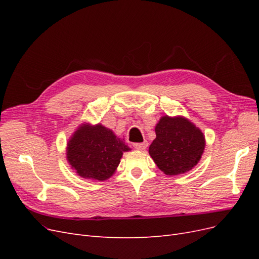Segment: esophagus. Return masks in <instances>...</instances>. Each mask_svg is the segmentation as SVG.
<instances>
[{"mask_svg": "<svg viewBox=\"0 0 259 259\" xmlns=\"http://www.w3.org/2000/svg\"><path fill=\"white\" fill-rule=\"evenodd\" d=\"M147 147H148V143L147 142L140 143V144H134V148L137 149V150H140V151H144Z\"/></svg>", "mask_w": 259, "mask_h": 259, "instance_id": "obj_1", "label": "esophagus"}]
</instances>
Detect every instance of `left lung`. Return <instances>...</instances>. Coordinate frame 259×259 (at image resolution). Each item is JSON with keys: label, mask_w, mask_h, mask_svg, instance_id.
Wrapping results in <instances>:
<instances>
[{"label": "left lung", "mask_w": 259, "mask_h": 259, "mask_svg": "<svg viewBox=\"0 0 259 259\" xmlns=\"http://www.w3.org/2000/svg\"><path fill=\"white\" fill-rule=\"evenodd\" d=\"M149 154L164 174L176 176L191 170L205 149L202 131L183 115H163L155 125Z\"/></svg>", "instance_id": "8db88e82"}]
</instances>
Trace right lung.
<instances>
[{"label": "right lung", "mask_w": 259, "mask_h": 259, "mask_svg": "<svg viewBox=\"0 0 259 259\" xmlns=\"http://www.w3.org/2000/svg\"><path fill=\"white\" fill-rule=\"evenodd\" d=\"M132 149L122 137L103 124L84 122L69 138L66 155L69 165L85 179L104 182L119 166L123 152Z\"/></svg>", "instance_id": "1"}]
</instances>
